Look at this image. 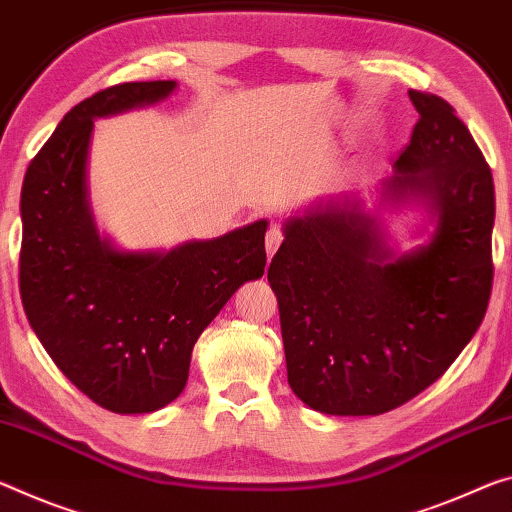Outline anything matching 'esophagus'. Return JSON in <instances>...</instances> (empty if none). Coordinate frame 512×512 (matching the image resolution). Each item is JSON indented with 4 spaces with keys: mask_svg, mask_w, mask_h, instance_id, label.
Wrapping results in <instances>:
<instances>
[{
    "mask_svg": "<svg viewBox=\"0 0 512 512\" xmlns=\"http://www.w3.org/2000/svg\"><path fill=\"white\" fill-rule=\"evenodd\" d=\"M282 230L278 225H271L269 232H266V253H269V257L275 255V250H278V246L282 243Z\"/></svg>",
    "mask_w": 512,
    "mask_h": 512,
    "instance_id": "34e87169",
    "label": "esophagus"
}]
</instances>
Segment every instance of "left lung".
I'll list each match as a JSON object with an SVG mask.
<instances>
[{
  "label": "left lung",
  "mask_w": 512,
  "mask_h": 512,
  "mask_svg": "<svg viewBox=\"0 0 512 512\" xmlns=\"http://www.w3.org/2000/svg\"><path fill=\"white\" fill-rule=\"evenodd\" d=\"M408 95L419 120L383 200L426 205L431 243L396 255L378 218L346 196L289 218L269 266L289 387L323 415H383L415 399L488 310L492 170L449 102Z\"/></svg>",
  "instance_id": "1"
}]
</instances>
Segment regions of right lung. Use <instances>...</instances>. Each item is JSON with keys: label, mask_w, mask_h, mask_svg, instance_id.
Instances as JSON below:
<instances>
[{"label": "right lung", "mask_w": 512, "mask_h": 512, "mask_svg": "<svg viewBox=\"0 0 512 512\" xmlns=\"http://www.w3.org/2000/svg\"><path fill=\"white\" fill-rule=\"evenodd\" d=\"M175 86L127 81L86 97L22 184L24 312L63 376L118 415L154 412L182 394L202 330L266 266V221L168 253H120L97 234L86 184L93 120L166 100Z\"/></svg>", "instance_id": "add662e5"}]
</instances>
